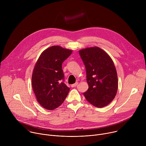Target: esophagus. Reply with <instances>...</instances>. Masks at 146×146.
Here are the masks:
<instances>
[{
  "mask_svg": "<svg viewBox=\"0 0 146 146\" xmlns=\"http://www.w3.org/2000/svg\"><path fill=\"white\" fill-rule=\"evenodd\" d=\"M77 84H78V82H75V83H74V84H72V85H71V86H72V87H76V86H77Z\"/></svg>",
  "mask_w": 146,
  "mask_h": 146,
  "instance_id": "esophagus-1",
  "label": "esophagus"
}]
</instances>
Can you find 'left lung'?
<instances>
[{
    "instance_id": "8db88e82",
    "label": "left lung",
    "mask_w": 146,
    "mask_h": 146,
    "mask_svg": "<svg viewBox=\"0 0 146 146\" xmlns=\"http://www.w3.org/2000/svg\"><path fill=\"white\" fill-rule=\"evenodd\" d=\"M79 54L86 67L89 87L83 95L96 108L108 105L118 89L117 73L111 58L97 47L82 49Z\"/></svg>"
}]
</instances>
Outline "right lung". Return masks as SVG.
Wrapping results in <instances>:
<instances>
[{"mask_svg": "<svg viewBox=\"0 0 146 146\" xmlns=\"http://www.w3.org/2000/svg\"><path fill=\"white\" fill-rule=\"evenodd\" d=\"M72 52L54 46L41 53L36 62L32 77V88L37 102L47 110L59 107L68 95L70 88L64 82L62 65Z\"/></svg>", "mask_w": 146, "mask_h": 146, "instance_id": "obj_1", "label": "right lung"}]
</instances>
